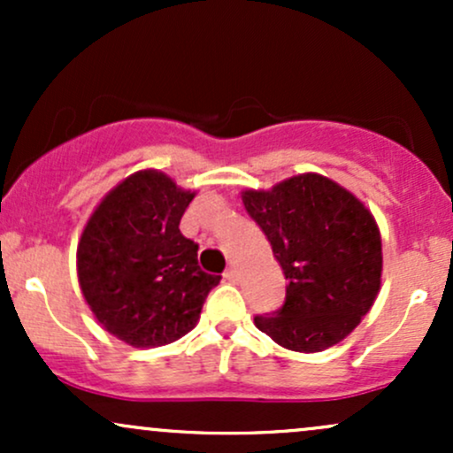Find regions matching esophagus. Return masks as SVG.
Segmentation results:
<instances>
[{
  "mask_svg": "<svg viewBox=\"0 0 453 453\" xmlns=\"http://www.w3.org/2000/svg\"><path fill=\"white\" fill-rule=\"evenodd\" d=\"M223 279L230 280V283H236V280H238V270L236 268H227L226 273H223Z\"/></svg>",
  "mask_w": 453,
  "mask_h": 453,
  "instance_id": "34e87169",
  "label": "esophagus"
}]
</instances>
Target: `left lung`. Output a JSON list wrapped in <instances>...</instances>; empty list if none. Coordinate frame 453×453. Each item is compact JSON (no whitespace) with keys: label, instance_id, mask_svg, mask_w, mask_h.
Instances as JSON below:
<instances>
[{"label":"left lung","instance_id":"8db88e82","mask_svg":"<svg viewBox=\"0 0 453 453\" xmlns=\"http://www.w3.org/2000/svg\"><path fill=\"white\" fill-rule=\"evenodd\" d=\"M242 204L273 244L288 279L285 304L257 315L277 345L317 353L349 336L381 289V232L360 197L324 174L244 189Z\"/></svg>","mask_w":453,"mask_h":453}]
</instances>
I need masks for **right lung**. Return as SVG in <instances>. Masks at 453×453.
<instances>
[{"instance_id":"add662e5","label":"right lung","mask_w":453,"mask_h":453,"mask_svg":"<svg viewBox=\"0 0 453 453\" xmlns=\"http://www.w3.org/2000/svg\"><path fill=\"white\" fill-rule=\"evenodd\" d=\"M194 197L165 173L138 170L102 197L78 241L85 303L104 330L138 349L194 330L221 280L197 266V244L179 230Z\"/></svg>"}]
</instances>
